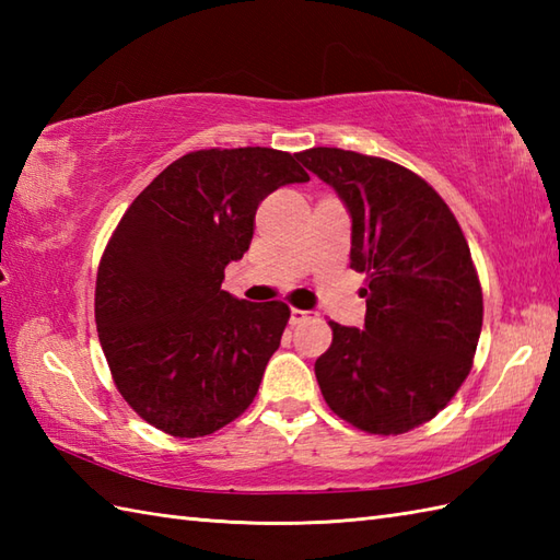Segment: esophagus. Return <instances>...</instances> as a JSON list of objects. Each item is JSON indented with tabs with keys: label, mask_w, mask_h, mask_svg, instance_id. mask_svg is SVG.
<instances>
[{
	"label": "esophagus",
	"mask_w": 560,
	"mask_h": 560,
	"mask_svg": "<svg viewBox=\"0 0 560 560\" xmlns=\"http://www.w3.org/2000/svg\"><path fill=\"white\" fill-rule=\"evenodd\" d=\"M305 319H311V313L299 311V307H291V325H301Z\"/></svg>",
	"instance_id": "esophagus-1"
}]
</instances>
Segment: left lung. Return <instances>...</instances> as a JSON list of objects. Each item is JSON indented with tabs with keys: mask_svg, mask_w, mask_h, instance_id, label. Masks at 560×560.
<instances>
[{
	"mask_svg": "<svg viewBox=\"0 0 560 560\" xmlns=\"http://www.w3.org/2000/svg\"><path fill=\"white\" fill-rule=\"evenodd\" d=\"M351 217V269L368 277L363 329L329 323L315 361L339 419L375 435L431 421L471 371L483 299L455 213L423 177L343 149L295 153Z\"/></svg>",
	"mask_w": 560,
	"mask_h": 560,
	"instance_id": "8db88e82",
	"label": "left lung"
}]
</instances>
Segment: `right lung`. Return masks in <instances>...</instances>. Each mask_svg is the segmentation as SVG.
Segmentation results:
<instances>
[{
  "label": "right lung",
  "instance_id": "add662e5",
  "mask_svg": "<svg viewBox=\"0 0 560 560\" xmlns=\"http://www.w3.org/2000/svg\"><path fill=\"white\" fill-rule=\"evenodd\" d=\"M307 180L287 151H192L117 223L96 279L98 339L120 395L159 431L209 435L253 404L291 311L233 299L223 269L247 253L261 199Z\"/></svg>",
  "mask_w": 560,
  "mask_h": 560
}]
</instances>
